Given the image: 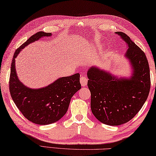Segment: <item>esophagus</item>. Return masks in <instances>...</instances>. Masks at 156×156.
Wrapping results in <instances>:
<instances>
[{
    "label": "esophagus",
    "instance_id": "1",
    "mask_svg": "<svg viewBox=\"0 0 156 156\" xmlns=\"http://www.w3.org/2000/svg\"><path fill=\"white\" fill-rule=\"evenodd\" d=\"M80 82H81V84L82 86H86V85H87V83H88L87 77L85 76L81 75V78H80Z\"/></svg>",
    "mask_w": 156,
    "mask_h": 156
}]
</instances>
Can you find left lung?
Segmentation results:
<instances>
[{
	"label": "left lung",
	"instance_id": "left-lung-1",
	"mask_svg": "<svg viewBox=\"0 0 156 156\" xmlns=\"http://www.w3.org/2000/svg\"><path fill=\"white\" fill-rule=\"evenodd\" d=\"M116 34L126 43V57L133 70L131 77L117 78L98 67L88 70L92 113L101 123L117 126L136 116L149 96L150 70L144 52L122 32Z\"/></svg>",
	"mask_w": 156,
	"mask_h": 156
}]
</instances>
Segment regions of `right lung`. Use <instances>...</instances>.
Returning <instances> with one entry per match:
<instances>
[{
  "instance_id": "add662e5",
  "label": "right lung",
  "mask_w": 156,
  "mask_h": 156,
  "mask_svg": "<svg viewBox=\"0 0 156 156\" xmlns=\"http://www.w3.org/2000/svg\"><path fill=\"white\" fill-rule=\"evenodd\" d=\"M51 35V33L38 32L20 45L12 58L9 76L10 94L17 108L28 120L40 125L59 120L67 112L74 94L81 88L80 73L60 77L46 87L39 89L28 88L19 81L15 68V58L30 43Z\"/></svg>"
}]
</instances>
